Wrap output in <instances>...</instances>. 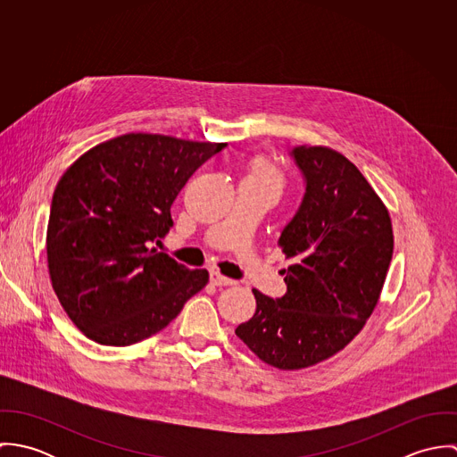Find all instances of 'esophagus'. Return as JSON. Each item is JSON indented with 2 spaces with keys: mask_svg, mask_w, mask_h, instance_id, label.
<instances>
[{
  "mask_svg": "<svg viewBox=\"0 0 457 457\" xmlns=\"http://www.w3.org/2000/svg\"><path fill=\"white\" fill-rule=\"evenodd\" d=\"M209 278H211L212 285H216V287H230V285H236V281H234V279H230V278H227V276H223V274H221V272H218L216 269H214V270H211Z\"/></svg>",
  "mask_w": 457,
  "mask_h": 457,
  "instance_id": "34e87169",
  "label": "esophagus"
}]
</instances>
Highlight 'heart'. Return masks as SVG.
<instances>
[{"instance_id": "b5f03b06", "label": "heart", "mask_w": 457, "mask_h": 457, "mask_svg": "<svg viewBox=\"0 0 457 457\" xmlns=\"http://www.w3.org/2000/svg\"><path fill=\"white\" fill-rule=\"evenodd\" d=\"M245 179H250V181L265 185V187L272 188L278 194L281 192L283 183H285L281 170L265 156H257V158H253L250 162Z\"/></svg>"}]
</instances>
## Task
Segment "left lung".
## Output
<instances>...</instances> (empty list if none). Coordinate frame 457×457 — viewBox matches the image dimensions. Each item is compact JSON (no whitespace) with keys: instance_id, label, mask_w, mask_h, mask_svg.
Segmentation results:
<instances>
[{"instance_id":"left-lung-1","label":"left lung","mask_w":457,"mask_h":457,"mask_svg":"<svg viewBox=\"0 0 457 457\" xmlns=\"http://www.w3.org/2000/svg\"><path fill=\"white\" fill-rule=\"evenodd\" d=\"M303 204L283 228L287 294L253 288L255 315L237 337L283 371L315 366L343 350L375 312L394 250L389 209L361 170L327 145H297Z\"/></svg>"}]
</instances>
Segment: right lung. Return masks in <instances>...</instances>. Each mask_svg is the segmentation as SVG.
Listing matches in <instances>:
<instances>
[{
  "label": "right lung",
  "instance_id": "obj_1",
  "mask_svg": "<svg viewBox=\"0 0 457 457\" xmlns=\"http://www.w3.org/2000/svg\"><path fill=\"white\" fill-rule=\"evenodd\" d=\"M225 142L160 133L105 140L68 169L53 195L47 265L75 327L107 346H129L169 326L207 281L149 248L170 227V205Z\"/></svg>",
  "mask_w": 457,
  "mask_h": 457
}]
</instances>
